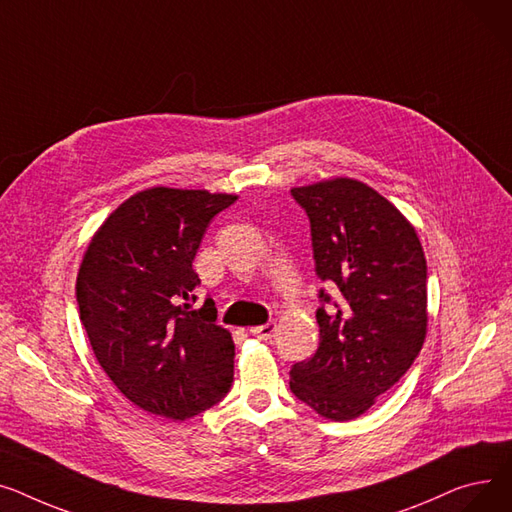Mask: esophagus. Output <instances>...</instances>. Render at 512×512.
I'll return each instance as SVG.
<instances>
[{
	"label": "esophagus",
	"instance_id": "obj_1",
	"mask_svg": "<svg viewBox=\"0 0 512 512\" xmlns=\"http://www.w3.org/2000/svg\"><path fill=\"white\" fill-rule=\"evenodd\" d=\"M275 330H277V324H275V322H266V324H260V326L250 328V335H254V337H258V339H262V341H268L270 337L275 335Z\"/></svg>",
	"mask_w": 512,
	"mask_h": 512
}]
</instances>
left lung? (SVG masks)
Instances as JSON below:
<instances>
[{"label":"left lung","instance_id":"obj_1","mask_svg":"<svg viewBox=\"0 0 512 512\" xmlns=\"http://www.w3.org/2000/svg\"><path fill=\"white\" fill-rule=\"evenodd\" d=\"M312 227L316 275L341 302L318 308L320 345L291 368V393L347 422L411 368L428 333V266L415 227L374 188L333 177L291 188ZM320 299L330 297L320 291Z\"/></svg>","mask_w":512,"mask_h":512}]
</instances>
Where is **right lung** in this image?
<instances>
[{"label": "right lung", "instance_id": "obj_1", "mask_svg": "<svg viewBox=\"0 0 512 512\" xmlns=\"http://www.w3.org/2000/svg\"><path fill=\"white\" fill-rule=\"evenodd\" d=\"M237 200L206 190L148 188L119 204L84 252L76 299L97 362L136 407L188 419L231 388L235 345L192 262L215 215Z\"/></svg>", "mask_w": 512, "mask_h": 512}]
</instances>
